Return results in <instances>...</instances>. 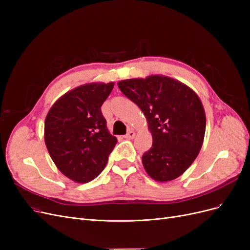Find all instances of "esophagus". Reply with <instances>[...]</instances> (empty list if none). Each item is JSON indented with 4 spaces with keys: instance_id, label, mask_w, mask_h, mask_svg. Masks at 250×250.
<instances>
[{
    "instance_id": "34e87169",
    "label": "esophagus",
    "mask_w": 250,
    "mask_h": 250,
    "mask_svg": "<svg viewBox=\"0 0 250 250\" xmlns=\"http://www.w3.org/2000/svg\"><path fill=\"white\" fill-rule=\"evenodd\" d=\"M135 137V132L134 131H132V130H129L128 131L127 133H126V135H125V139H127V140H131V139H133Z\"/></svg>"
}]
</instances>
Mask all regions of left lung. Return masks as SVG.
I'll list each match as a JSON object with an SVG mask.
<instances>
[{
    "instance_id": "obj_1",
    "label": "left lung",
    "mask_w": 250,
    "mask_h": 250,
    "mask_svg": "<svg viewBox=\"0 0 250 250\" xmlns=\"http://www.w3.org/2000/svg\"><path fill=\"white\" fill-rule=\"evenodd\" d=\"M118 86L144 112L152 134V147L142 156L148 175L161 183L180 176L197 157L206 133L197 94L162 75L122 80Z\"/></svg>"
}]
</instances>
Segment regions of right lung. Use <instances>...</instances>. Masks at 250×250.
Masks as SVG:
<instances>
[{
  "mask_svg": "<svg viewBox=\"0 0 250 250\" xmlns=\"http://www.w3.org/2000/svg\"><path fill=\"white\" fill-rule=\"evenodd\" d=\"M113 82L87 83L65 93L52 105L44 121V143L63 175L79 184L104 170L117 138L107 129L101 106Z\"/></svg>",
  "mask_w": 250,
  "mask_h": 250,
  "instance_id": "1",
  "label": "right lung"
}]
</instances>
